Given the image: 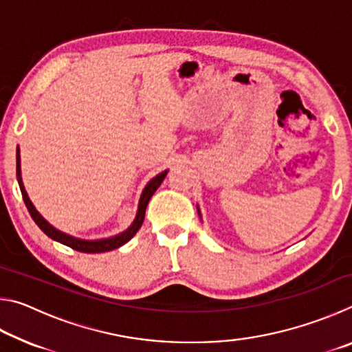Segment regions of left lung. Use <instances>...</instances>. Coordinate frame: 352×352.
I'll return each instance as SVG.
<instances>
[{
  "instance_id": "obj_1",
  "label": "left lung",
  "mask_w": 352,
  "mask_h": 352,
  "mask_svg": "<svg viewBox=\"0 0 352 352\" xmlns=\"http://www.w3.org/2000/svg\"><path fill=\"white\" fill-rule=\"evenodd\" d=\"M199 214H200V211H199Z\"/></svg>"
}]
</instances>
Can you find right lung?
I'll use <instances>...</instances> for the list:
<instances>
[{"instance_id":"right-lung-1","label":"right lung","mask_w":352,"mask_h":352,"mask_svg":"<svg viewBox=\"0 0 352 352\" xmlns=\"http://www.w3.org/2000/svg\"><path fill=\"white\" fill-rule=\"evenodd\" d=\"M166 175H168V170H164V172H162V174H158L157 177H153L152 180L146 184V188H144V190H142L141 199H140L138 212H136V217L133 220V223L130 225L126 231H122V233H119V234L113 236V237H107V239L85 241V239H79V237L69 236L67 233H63V231H58L50 222H47V220H45L43 216H41V214L37 210H35V206L32 205V201L29 200V197H28L25 184H23V180H21L20 148L16 147V180H19L23 200H25L28 211H29V214H31V217L34 219V222L38 225V228L43 231V233L47 237H51V239H54L57 242L63 243V245H67V247L73 248V250H77V252H82V253H104V252H110V250H115L118 247H121V245H124V243L132 239V237L136 234V231L141 228L142 222H144L146 208H147L148 200H151V197L155 194V190L160 188V184L163 183Z\"/></svg>"}]
</instances>
